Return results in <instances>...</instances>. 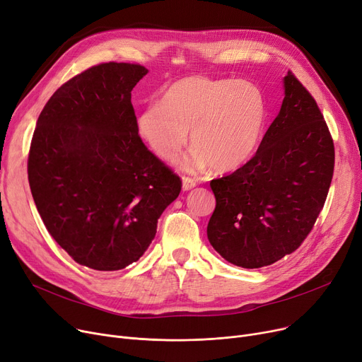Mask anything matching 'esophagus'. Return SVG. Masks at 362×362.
Wrapping results in <instances>:
<instances>
[{
  "label": "esophagus",
  "instance_id": "esophagus-1",
  "mask_svg": "<svg viewBox=\"0 0 362 362\" xmlns=\"http://www.w3.org/2000/svg\"><path fill=\"white\" fill-rule=\"evenodd\" d=\"M194 187H196V181H194V180H192V178H187V177H184V178H182V190H184V192L193 190Z\"/></svg>",
  "mask_w": 362,
  "mask_h": 362
}]
</instances>
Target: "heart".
I'll return each instance as SVG.
<instances>
[{"mask_svg": "<svg viewBox=\"0 0 362 362\" xmlns=\"http://www.w3.org/2000/svg\"><path fill=\"white\" fill-rule=\"evenodd\" d=\"M268 106L262 90L249 81L188 76L174 82L163 103H151L136 116L140 139L163 160H175L190 139L194 148L181 169L245 166L264 136Z\"/></svg>", "mask_w": 362, "mask_h": 362, "instance_id": "1", "label": "heart"}]
</instances>
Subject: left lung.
<instances>
[{"mask_svg": "<svg viewBox=\"0 0 362 362\" xmlns=\"http://www.w3.org/2000/svg\"><path fill=\"white\" fill-rule=\"evenodd\" d=\"M281 109L255 156L211 181L212 247L233 265L261 268L295 252L313 230L333 178L334 146L313 95L283 78Z\"/></svg>", "mask_w": 362, "mask_h": 362, "instance_id": "8db88e82", "label": "left lung"}]
</instances>
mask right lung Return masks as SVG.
<instances>
[{"label": "right lung", "instance_id": "right-lung-1", "mask_svg": "<svg viewBox=\"0 0 362 362\" xmlns=\"http://www.w3.org/2000/svg\"><path fill=\"white\" fill-rule=\"evenodd\" d=\"M147 74L129 63L90 67L51 95L32 136L28 178L45 227L97 271L139 261L181 192L136 132L131 91Z\"/></svg>", "mask_w": 362, "mask_h": 362}]
</instances>
